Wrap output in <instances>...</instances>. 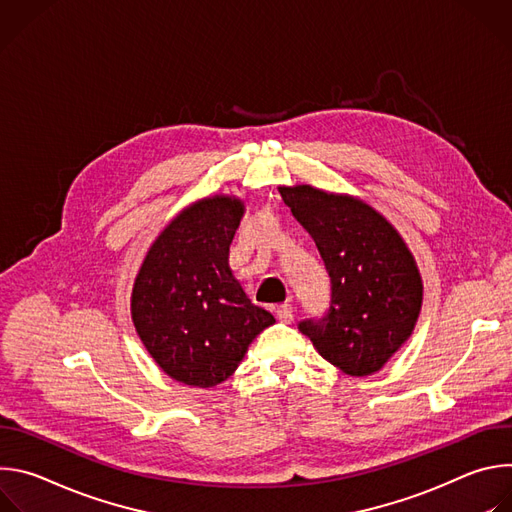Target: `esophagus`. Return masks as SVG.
I'll return each mask as SVG.
<instances>
[{
  "mask_svg": "<svg viewBox=\"0 0 512 512\" xmlns=\"http://www.w3.org/2000/svg\"><path fill=\"white\" fill-rule=\"evenodd\" d=\"M275 312V318L279 322H291V318H294V312H291V306L289 304H279L273 308Z\"/></svg>",
  "mask_w": 512,
  "mask_h": 512,
  "instance_id": "1",
  "label": "esophagus"
}]
</instances>
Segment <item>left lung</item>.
Returning <instances> with one entry per match:
<instances>
[{
  "instance_id": "left-lung-1",
  "label": "left lung",
  "mask_w": 512,
  "mask_h": 512,
  "mask_svg": "<svg viewBox=\"0 0 512 512\" xmlns=\"http://www.w3.org/2000/svg\"><path fill=\"white\" fill-rule=\"evenodd\" d=\"M279 194L314 239L332 289L326 316L300 322V332L350 377L381 371L421 312L423 283L409 247L360 198L310 184L279 186Z\"/></svg>"
}]
</instances>
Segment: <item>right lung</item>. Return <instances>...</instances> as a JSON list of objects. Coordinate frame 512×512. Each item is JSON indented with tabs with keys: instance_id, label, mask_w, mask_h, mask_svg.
<instances>
[{
	"instance_id": "add662e5",
	"label": "right lung",
	"mask_w": 512,
	"mask_h": 512,
	"mask_svg": "<svg viewBox=\"0 0 512 512\" xmlns=\"http://www.w3.org/2000/svg\"><path fill=\"white\" fill-rule=\"evenodd\" d=\"M245 202L216 194L186 206L145 255L131 320L158 367L178 383L214 387L275 318L251 304L229 267Z\"/></svg>"
}]
</instances>
